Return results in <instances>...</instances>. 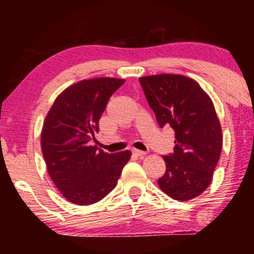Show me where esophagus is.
<instances>
[{
    "instance_id": "esophagus-1",
    "label": "esophagus",
    "mask_w": 254,
    "mask_h": 254,
    "mask_svg": "<svg viewBox=\"0 0 254 254\" xmlns=\"http://www.w3.org/2000/svg\"><path fill=\"white\" fill-rule=\"evenodd\" d=\"M132 153L135 154V155L139 156V157H143V156L147 155V153H145V151H142V150H138V149H133Z\"/></svg>"
}]
</instances>
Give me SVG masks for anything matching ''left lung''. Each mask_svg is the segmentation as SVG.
<instances>
[{
  "instance_id": "1",
  "label": "left lung",
  "mask_w": 254,
  "mask_h": 254,
  "mask_svg": "<svg viewBox=\"0 0 254 254\" xmlns=\"http://www.w3.org/2000/svg\"><path fill=\"white\" fill-rule=\"evenodd\" d=\"M160 127L176 132L174 151L164 156L166 172L159 188L186 202L210 185L222 150V129L212 100L192 78L177 74L139 77Z\"/></svg>"
}]
</instances>
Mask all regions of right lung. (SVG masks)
I'll return each instance as SVG.
<instances>
[{"instance_id":"obj_1","label":"right lung","mask_w":254,"mask_h":254,"mask_svg":"<svg viewBox=\"0 0 254 254\" xmlns=\"http://www.w3.org/2000/svg\"><path fill=\"white\" fill-rule=\"evenodd\" d=\"M123 78L82 80L65 88L46 115L40 145L49 176L70 203L90 205L117 185L130 150L105 153L90 145L111 95Z\"/></svg>"}]
</instances>
